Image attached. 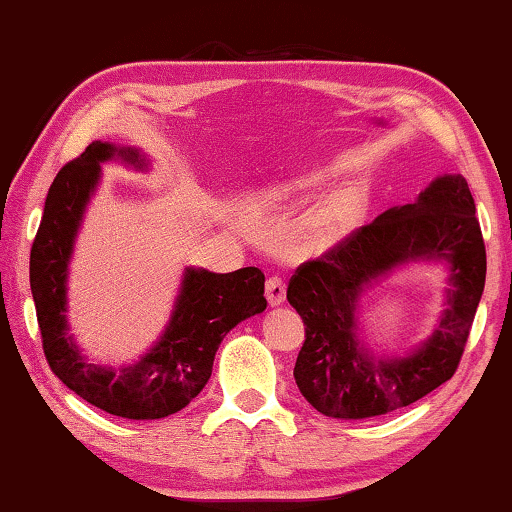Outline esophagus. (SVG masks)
Wrapping results in <instances>:
<instances>
[{"mask_svg":"<svg viewBox=\"0 0 512 512\" xmlns=\"http://www.w3.org/2000/svg\"><path fill=\"white\" fill-rule=\"evenodd\" d=\"M265 297L272 306H279L286 300V281L281 277H270L265 283Z\"/></svg>","mask_w":512,"mask_h":512,"instance_id":"1","label":"esophagus"}]
</instances>
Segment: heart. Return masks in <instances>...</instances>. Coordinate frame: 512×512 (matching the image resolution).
I'll use <instances>...</instances> for the list:
<instances>
[{"label":"heart","mask_w":512,"mask_h":512,"mask_svg":"<svg viewBox=\"0 0 512 512\" xmlns=\"http://www.w3.org/2000/svg\"><path fill=\"white\" fill-rule=\"evenodd\" d=\"M295 192V187H281V190H270L263 194L265 203H279L283 199H288L290 194ZM350 217V203L348 201H334L320 212L316 217V222L311 226V238L320 242V245H327L332 242L338 233H341L343 224L348 222Z\"/></svg>","instance_id":"b5f03b06"}]
</instances>
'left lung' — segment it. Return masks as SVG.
Listing matches in <instances>:
<instances>
[{
  "instance_id": "8db88e82",
  "label": "left lung",
  "mask_w": 512,
  "mask_h": 512,
  "mask_svg": "<svg viewBox=\"0 0 512 512\" xmlns=\"http://www.w3.org/2000/svg\"><path fill=\"white\" fill-rule=\"evenodd\" d=\"M412 257H442L452 265L447 311L414 356H375L358 336V295L368 282ZM485 270L476 203L462 176L432 180L414 203L382 212L320 258L302 263L286 293L306 325L293 371L302 396L334 419L389 414L428 396L458 371Z\"/></svg>"
}]
</instances>
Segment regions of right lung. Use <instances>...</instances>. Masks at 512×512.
<instances>
[{
  "mask_svg": "<svg viewBox=\"0 0 512 512\" xmlns=\"http://www.w3.org/2000/svg\"><path fill=\"white\" fill-rule=\"evenodd\" d=\"M114 155L144 164L137 151L93 141L54 178L31 245V295L45 359L68 389L107 414L135 421L164 419L190 405L206 387L222 338L238 322L265 311V274L258 267L229 274L187 267L167 332L146 357L121 371L89 364L68 334L66 274L86 201L100 178V162Z\"/></svg>",
  "mask_w": 512,
  "mask_h": 512,
  "instance_id": "add662e5",
  "label": "right lung"
}]
</instances>
